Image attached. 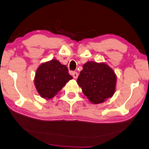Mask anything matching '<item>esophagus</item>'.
Returning a JSON list of instances; mask_svg holds the SVG:
<instances>
[{"mask_svg":"<svg viewBox=\"0 0 149 149\" xmlns=\"http://www.w3.org/2000/svg\"><path fill=\"white\" fill-rule=\"evenodd\" d=\"M72 77L74 79H77V78L78 77V73L77 72H72Z\"/></svg>","mask_w":149,"mask_h":149,"instance_id":"obj_1","label":"esophagus"}]
</instances>
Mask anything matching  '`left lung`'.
I'll list each match as a JSON object with an SVG mask.
<instances>
[{"label": "left lung", "instance_id": "1", "mask_svg": "<svg viewBox=\"0 0 149 149\" xmlns=\"http://www.w3.org/2000/svg\"><path fill=\"white\" fill-rule=\"evenodd\" d=\"M77 84L92 104H100L113 95L116 77L105 63L87 62L77 78Z\"/></svg>", "mask_w": 149, "mask_h": 149}]
</instances>
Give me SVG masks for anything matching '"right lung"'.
Instances as JSON below:
<instances>
[{
  "label": "right lung",
  "mask_w": 149,
  "mask_h": 149,
  "mask_svg": "<svg viewBox=\"0 0 149 149\" xmlns=\"http://www.w3.org/2000/svg\"><path fill=\"white\" fill-rule=\"evenodd\" d=\"M72 77L68 69L58 60H54L41 64L35 77V86L42 98L49 100L60 92Z\"/></svg>",
  "instance_id": "1"
}]
</instances>
